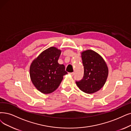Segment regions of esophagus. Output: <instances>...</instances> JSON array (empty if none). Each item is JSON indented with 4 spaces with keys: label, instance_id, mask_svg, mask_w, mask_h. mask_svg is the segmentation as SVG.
Listing matches in <instances>:
<instances>
[{
    "label": "esophagus",
    "instance_id": "34e87169",
    "mask_svg": "<svg viewBox=\"0 0 131 131\" xmlns=\"http://www.w3.org/2000/svg\"><path fill=\"white\" fill-rule=\"evenodd\" d=\"M69 74L71 75V76H74V74H75V73L74 72H69Z\"/></svg>",
    "mask_w": 131,
    "mask_h": 131
}]
</instances>
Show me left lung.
I'll list each match as a JSON object with an SVG mask.
<instances>
[{
	"label": "left lung",
	"instance_id": "1",
	"mask_svg": "<svg viewBox=\"0 0 131 131\" xmlns=\"http://www.w3.org/2000/svg\"><path fill=\"white\" fill-rule=\"evenodd\" d=\"M84 66V76L80 81H76L80 89L86 93H95L104 86L108 76V70L103 57L92 50L81 53Z\"/></svg>",
	"mask_w": 131,
	"mask_h": 131
}]
</instances>
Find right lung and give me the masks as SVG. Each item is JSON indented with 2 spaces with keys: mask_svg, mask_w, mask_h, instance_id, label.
Here are the masks:
<instances>
[{
  "mask_svg": "<svg viewBox=\"0 0 131 131\" xmlns=\"http://www.w3.org/2000/svg\"><path fill=\"white\" fill-rule=\"evenodd\" d=\"M61 50L51 47L44 50L30 66V77L35 87L41 92L48 94L56 90L64 75L68 73L65 66L58 60Z\"/></svg>",
  "mask_w": 131,
  "mask_h": 131,
  "instance_id": "1",
  "label": "right lung"
}]
</instances>
